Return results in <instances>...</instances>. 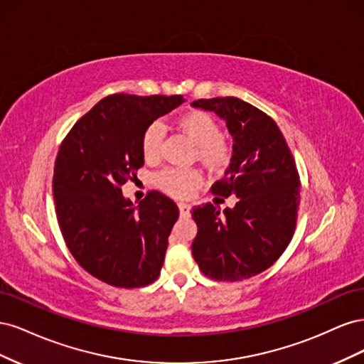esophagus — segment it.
Here are the masks:
<instances>
[{
  "mask_svg": "<svg viewBox=\"0 0 364 364\" xmlns=\"http://www.w3.org/2000/svg\"><path fill=\"white\" fill-rule=\"evenodd\" d=\"M179 211H181V215H183V217H188L190 215V211H191V205H188V203H183V202H181L179 205Z\"/></svg>",
  "mask_w": 364,
  "mask_h": 364,
  "instance_id": "esophagus-1",
  "label": "esophagus"
}]
</instances>
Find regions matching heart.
Wrapping results in <instances>:
<instances>
[{"instance_id":"obj_1","label":"heart","mask_w":364,"mask_h":364,"mask_svg":"<svg viewBox=\"0 0 364 364\" xmlns=\"http://www.w3.org/2000/svg\"><path fill=\"white\" fill-rule=\"evenodd\" d=\"M178 127L196 146V156L209 168H218L229 159V149L222 138L217 119L205 111H191L178 119ZM164 130L161 123H151L142 134L141 151L146 161H156L161 156ZM158 185L173 197H190L202 183V174L194 168L168 167L158 174Z\"/></svg>"}]
</instances>
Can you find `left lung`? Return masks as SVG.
Segmentation results:
<instances>
[{
	"label": "left lung",
	"instance_id": "obj_1",
	"mask_svg": "<svg viewBox=\"0 0 364 364\" xmlns=\"http://www.w3.org/2000/svg\"><path fill=\"white\" fill-rule=\"evenodd\" d=\"M191 105L226 121L232 158L211 190L238 197L223 214L213 203L193 208V257L208 278L243 281L269 269L291 241L301 202L299 173L279 127L258 107L237 97L200 98Z\"/></svg>",
	"mask_w": 364,
	"mask_h": 364
}]
</instances>
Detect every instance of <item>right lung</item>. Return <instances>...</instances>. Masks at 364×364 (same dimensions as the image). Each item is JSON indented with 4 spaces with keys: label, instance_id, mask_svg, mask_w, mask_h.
<instances>
[{
    "label": "right lung",
    "instance_id": "1",
    "mask_svg": "<svg viewBox=\"0 0 364 364\" xmlns=\"http://www.w3.org/2000/svg\"><path fill=\"white\" fill-rule=\"evenodd\" d=\"M182 102V95H107L59 147L53 196L60 232L74 259L114 287H144L161 273L178 205L150 191L135 208L121 186L144 165V130Z\"/></svg>",
    "mask_w": 364,
    "mask_h": 364
}]
</instances>
